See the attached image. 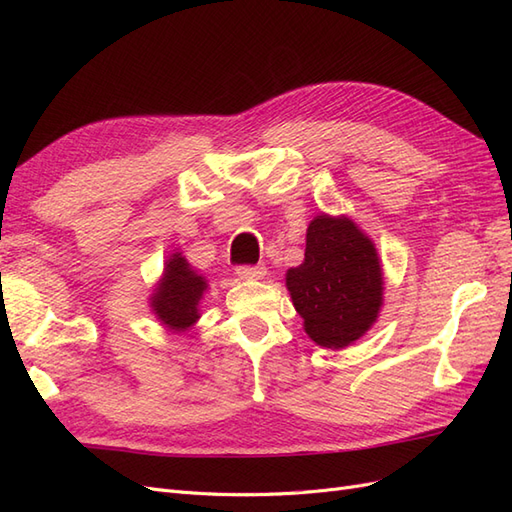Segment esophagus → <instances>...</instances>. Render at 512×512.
<instances>
[{
	"mask_svg": "<svg viewBox=\"0 0 512 512\" xmlns=\"http://www.w3.org/2000/svg\"><path fill=\"white\" fill-rule=\"evenodd\" d=\"M237 275L241 280H262L267 275V267L265 265H256V267H239Z\"/></svg>",
	"mask_w": 512,
	"mask_h": 512,
	"instance_id": "obj_1",
	"label": "esophagus"
}]
</instances>
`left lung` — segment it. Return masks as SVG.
Returning <instances> with one entry per match:
<instances>
[{"instance_id": "8db88e82", "label": "left lung", "mask_w": 512, "mask_h": 512, "mask_svg": "<svg viewBox=\"0 0 512 512\" xmlns=\"http://www.w3.org/2000/svg\"><path fill=\"white\" fill-rule=\"evenodd\" d=\"M286 288L314 344L348 348L374 327L384 305L376 243L348 215L320 213L307 226L303 262L286 271Z\"/></svg>"}]
</instances>
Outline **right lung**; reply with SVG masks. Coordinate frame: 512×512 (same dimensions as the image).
Returning <instances> with one entry per match:
<instances>
[{"mask_svg":"<svg viewBox=\"0 0 512 512\" xmlns=\"http://www.w3.org/2000/svg\"><path fill=\"white\" fill-rule=\"evenodd\" d=\"M207 290L205 275L175 250L166 258L160 280L149 294V307L166 331L185 333L200 320V301Z\"/></svg>","mask_w":512,"mask_h":512,"instance_id":"1","label":"right lung"}]
</instances>
